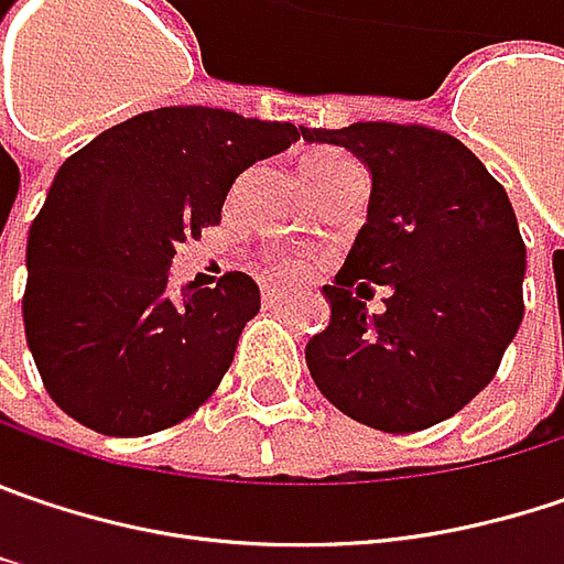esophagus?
Instances as JSON below:
<instances>
[{
    "label": "esophagus",
    "mask_w": 564,
    "mask_h": 564,
    "mask_svg": "<svg viewBox=\"0 0 564 564\" xmlns=\"http://www.w3.org/2000/svg\"><path fill=\"white\" fill-rule=\"evenodd\" d=\"M283 300H286L283 290H278V286H264V306H281Z\"/></svg>",
    "instance_id": "esophagus-1"
}]
</instances>
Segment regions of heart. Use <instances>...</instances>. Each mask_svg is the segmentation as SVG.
I'll return each instance as SVG.
<instances>
[{
    "label": "heart",
    "instance_id": "heart-1",
    "mask_svg": "<svg viewBox=\"0 0 564 564\" xmlns=\"http://www.w3.org/2000/svg\"><path fill=\"white\" fill-rule=\"evenodd\" d=\"M354 165L348 155H341V152H332V150H318L313 155H306V162H303V178H310V175H322V172H332V169H348ZM278 271L286 274V278H296V274H303V261H296V258H286L278 264Z\"/></svg>",
    "mask_w": 564,
    "mask_h": 564
}]
</instances>
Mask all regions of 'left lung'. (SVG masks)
<instances>
[{"label": "left lung", "mask_w": 564, "mask_h": 564, "mask_svg": "<svg viewBox=\"0 0 564 564\" xmlns=\"http://www.w3.org/2000/svg\"><path fill=\"white\" fill-rule=\"evenodd\" d=\"M370 172L367 223L335 281L332 318L306 345L318 392L354 421L412 434L447 421L491 382L523 318L527 249L508 191L456 137L417 123L303 127ZM390 286L370 316L352 296Z\"/></svg>", "instance_id": "1"}]
</instances>
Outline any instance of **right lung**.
I'll list each match as a JSON object with an SVG mask.
<instances>
[{"mask_svg":"<svg viewBox=\"0 0 564 564\" xmlns=\"http://www.w3.org/2000/svg\"><path fill=\"white\" fill-rule=\"evenodd\" d=\"M303 137L286 120L155 108L69 155L28 232L24 338L79 424L143 437L194 414L261 310L242 271L172 286V258L216 226L232 182Z\"/></svg>","mask_w":564,"mask_h":564,"instance_id":"obj_1","label":"right lung"}]
</instances>
